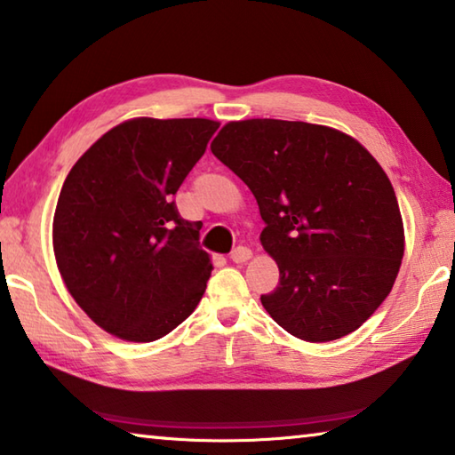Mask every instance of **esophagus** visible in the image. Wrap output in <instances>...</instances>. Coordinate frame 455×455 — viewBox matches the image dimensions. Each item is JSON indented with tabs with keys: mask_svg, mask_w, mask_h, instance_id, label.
<instances>
[{
	"mask_svg": "<svg viewBox=\"0 0 455 455\" xmlns=\"http://www.w3.org/2000/svg\"><path fill=\"white\" fill-rule=\"evenodd\" d=\"M251 257H252V251L246 249V246H238V249L230 252V260H233V263H236V265L246 263V260H249Z\"/></svg>",
	"mask_w": 455,
	"mask_h": 455,
	"instance_id": "34e87169",
	"label": "esophagus"
}]
</instances>
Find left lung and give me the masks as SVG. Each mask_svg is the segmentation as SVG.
Returning <instances> with one entry per match:
<instances>
[{
	"label": "left lung",
	"mask_w": 455,
	"mask_h": 455,
	"mask_svg": "<svg viewBox=\"0 0 455 455\" xmlns=\"http://www.w3.org/2000/svg\"><path fill=\"white\" fill-rule=\"evenodd\" d=\"M257 198L260 244L279 284L267 313L309 343L353 333L397 279L405 233L395 190L363 144L337 128L273 118L228 122L211 144Z\"/></svg>",
	"instance_id": "obj_1"
}]
</instances>
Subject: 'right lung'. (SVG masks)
Masks as SVG:
<instances>
[{
  "label": "right lung",
  "instance_id": "1",
  "mask_svg": "<svg viewBox=\"0 0 455 455\" xmlns=\"http://www.w3.org/2000/svg\"><path fill=\"white\" fill-rule=\"evenodd\" d=\"M220 124L132 118L82 154L61 187L52 243L80 309L106 333L150 343L196 309L212 260L172 196Z\"/></svg>",
  "mask_w": 455,
  "mask_h": 455
}]
</instances>
